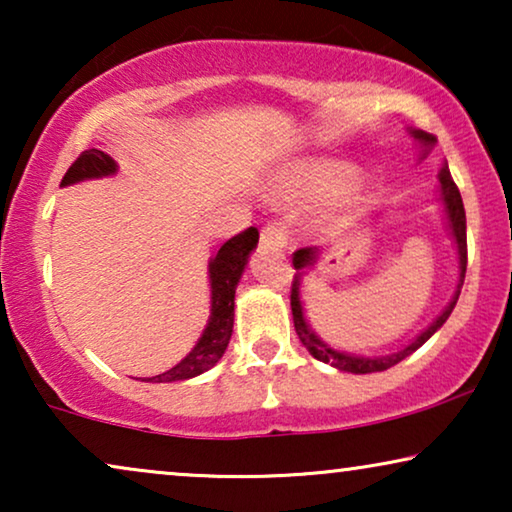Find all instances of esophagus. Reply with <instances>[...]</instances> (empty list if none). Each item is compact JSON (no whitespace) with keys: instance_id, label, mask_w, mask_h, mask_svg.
<instances>
[{"instance_id":"34e87169","label":"esophagus","mask_w":512,"mask_h":512,"mask_svg":"<svg viewBox=\"0 0 512 512\" xmlns=\"http://www.w3.org/2000/svg\"><path fill=\"white\" fill-rule=\"evenodd\" d=\"M286 242H289V233H286L284 223H268V226L261 230V244H263V247L282 251L286 247Z\"/></svg>"}]
</instances>
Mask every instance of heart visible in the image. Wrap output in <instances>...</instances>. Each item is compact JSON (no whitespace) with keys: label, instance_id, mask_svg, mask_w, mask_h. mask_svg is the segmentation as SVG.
Returning <instances> with one entry per match:
<instances>
[{"label":"heart","instance_id":"heart-1","mask_svg":"<svg viewBox=\"0 0 512 512\" xmlns=\"http://www.w3.org/2000/svg\"><path fill=\"white\" fill-rule=\"evenodd\" d=\"M352 167L345 160L314 158L300 163L284 186V198L291 202H312L331 195L345 184Z\"/></svg>","mask_w":512,"mask_h":512}]
</instances>
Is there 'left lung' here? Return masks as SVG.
I'll list each match as a JSON object with an SVG mask.
<instances>
[{"label": "left lung", "mask_w": 512, "mask_h": 512, "mask_svg": "<svg viewBox=\"0 0 512 512\" xmlns=\"http://www.w3.org/2000/svg\"><path fill=\"white\" fill-rule=\"evenodd\" d=\"M408 132L412 137H415L419 149H422V151H419V158L429 156L433 144H436V137L426 135V132L415 130V128H408ZM438 200H440V207H443L445 223H447V230H450V235H452L454 249H457V261H459L457 289H454L450 303L443 307V312H440L438 317L433 319L422 333L415 335V338H412L408 345L396 349V352L380 354V356H363V354H349V352H345V349H335V347L328 345V342L321 338V335L310 326V321H307L303 296H300V289H303V277L307 275V270H312L314 265L319 263V258H321V254H324V249L307 247V249H300V251H296V254H293V268H296V279H293V289H291L293 326H296V333H298L300 342H303V347L314 356V359L321 361V363H331L333 368L342 370V373H354V375L382 373V370H387L391 366H396L398 361H403L405 356L417 352V349L422 347L424 342L429 340L440 326L445 324L447 317H450L452 310H454V305H457L461 286H464V277H466V212H464V202H461L459 188L454 186V181L450 177V167H447V163L440 165V170H438Z\"/></svg>", "instance_id": "obj_1"}]
</instances>
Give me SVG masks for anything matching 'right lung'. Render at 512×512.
<instances>
[{
  "label": "right lung",
  "instance_id": "1",
  "mask_svg": "<svg viewBox=\"0 0 512 512\" xmlns=\"http://www.w3.org/2000/svg\"><path fill=\"white\" fill-rule=\"evenodd\" d=\"M118 172V163L109 153L100 149L83 151L76 163L69 167L60 186H72L88 179L114 177ZM258 244V230L249 228L242 235L228 240L207 263L209 277V319L202 335L195 342V347L181 359L177 366H172L165 373L146 377L144 382H184L191 377L207 373L221 361L226 354L230 335H233L235 319V291L240 284L242 272L247 268L251 251Z\"/></svg>",
  "mask_w": 512,
  "mask_h": 512
}]
</instances>
